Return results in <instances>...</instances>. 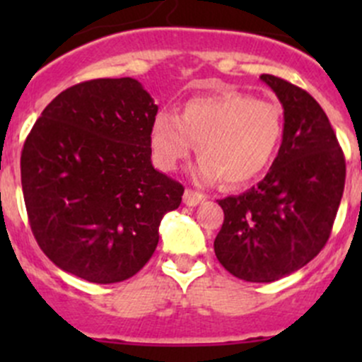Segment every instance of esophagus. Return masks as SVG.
<instances>
[{
  "label": "esophagus",
  "mask_w": 362,
  "mask_h": 362,
  "mask_svg": "<svg viewBox=\"0 0 362 362\" xmlns=\"http://www.w3.org/2000/svg\"><path fill=\"white\" fill-rule=\"evenodd\" d=\"M203 202H204V196L202 192L192 191V189H187V191L184 192V203L187 204V206H198V204Z\"/></svg>",
  "instance_id": "esophagus-1"
}]
</instances>
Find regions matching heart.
Instances as JSON below:
<instances>
[{"mask_svg": "<svg viewBox=\"0 0 362 362\" xmlns=\"http://www.w3.org/2000/svg\"><path fill=\"white\" fill-rule=\"evenodd\" d=\"M282 110L272 101L238 90L185 101L180 115L159 112L152 120L151 145L156 163L171 171L196 151L194 177L203 184L224 180L243 185L275 159L282 140Z\"/></svg>", "mask_w": 362, "mask_h": 362, "instance_id": "b5f03b06", "label": "heart"}]
</instances>
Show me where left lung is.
<instances>
[{"label":"left lung","instance_id":"8db88e82","mask_svg":"<svg viewBox=\"0 0 362 362\" xmlns=\"http://www.w3.org/2000/svg\"><path fill=\"white\" fill-rule=\"evenodd\" d=\"M261 80L284 108L282 145L257 185L218 199L224 224L214 249L231 275L268 284L298 272L326 245L345 159L329 119L306 90L273 75Z\"/></svg>","mask_w":362,"mask_h":362}]
</instances>
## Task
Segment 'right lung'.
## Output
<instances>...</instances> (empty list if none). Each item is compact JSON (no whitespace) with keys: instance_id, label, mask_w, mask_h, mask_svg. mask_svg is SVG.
<instances>
[{"instance_id":"1","label":"right lung","mask_w":362,"mask_h":362,"mask_svg":"<svg viewBox=\"0 0 362 362\" xmlns=\"http://www.w3.org/2000/svg\"><path fill=\"white\" fill-rule=\"evenodd\" d=\"M158 105L138 80L98 78L54 98L25 138L21 182L47 257L78 279L115 284L154 254L184 187L152 166Z\"/></svg>"}]
</instances>
